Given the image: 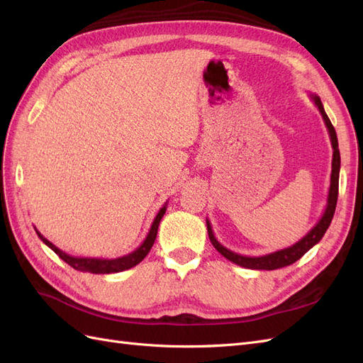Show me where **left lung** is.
Instances as JSON below:
<instances>
[{"mask_svg":"<svg viewBox=\"0 0 363 363\" xmlns=\"http://www.w3.org/2000/svg\"><path fill=\"white\" fill-rule=\"evenodd\" d=\"M310 99L313 100V103L316 105V108L319 109L320 116H323V120L327 126L328 135H330V141H331V147H333V160H331V176H330V189H328V196H327V205L325 210L320 216V219L318 220V223L310 230L301 240L296 242L295 245L284 247V250H279L271 254L266 255H260V257H247V255H240L237 252H233L225 247L223 245H220V242H217V239L214 237L213 228L210 220L206 219V230H208V237L213 243V246L219 251L225 258L228 260L239 264L242 267L246 269H257V271H274V269H279V267H286L289 264L295 263L296 260H299L308 250L323 239L325 231L328 230V226L331 223V219H333V214L336 210V203H337V191H339V170H340V153H339V146H337V137H336V130L331 124L330 118L327 117V113L324 111L323 101L316 96V94H310Z\"/></svg>","mask_w":363,"mask_h":363,"instance_id":"8db88e82","label":"left lung"}]
</instances>
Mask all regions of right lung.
Wrapping results in <instances>:
<instances>
[{
  "instance_id": "right-lung-1",
  "label": "right lung",
  "mask_w": 363,
  "mask_h": 363,
  "mask_svg": "<svg viewBox=\"0 0 363 363\" xmlns=\"http://www.w3.org/2000/svg\"><path fill=\"white\" fill-rule=\"evenodd\" d=\"M165 210H167V202L162 205V208L158 211L157 217H155V220L150 226V230L147 233V237L144 239V242L137 247L135 251L128 254V255H123L118 258H88V257H72L64 251H60L57 246H55L50 240H47L45 237L40 234L36 228V234L40 240H43L50 250H53L62 260L65 263H68L71 267H74L76 271L80 272H89V274H116V272H121V271H126V269H130L133 266H137L140 262L144 260V257H146L150 251V247L155 243V239H157V234H158V226L160 222L162 219V216L165 214Z\"/></svg>"
}]
</instances>
